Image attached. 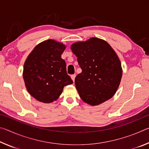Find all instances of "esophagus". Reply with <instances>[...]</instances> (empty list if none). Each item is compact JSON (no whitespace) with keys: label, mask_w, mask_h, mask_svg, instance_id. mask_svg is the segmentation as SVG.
Returning <instances> with one entry per match:
<instances>
[{"label":"esophagus","mask_w":149,"mask_h":149,"mask_svg":"<svg viewBox=\"0 0 149 149\" xmlns=\"http://www.w3.org/2000/svg\"><path fill=\"white\" fill-rule=\"evenodd\" d=\"M75 74L71 75V78H72V79L73 80V81H74H74H75Z\"/></svg>","instance_id":"esophagus-1"}]
</instances>
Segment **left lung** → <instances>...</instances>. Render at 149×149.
Masks as SVG:
<instances>
[{
  "mask_svg": "<svg viewBox=\"0 0 149 149\" xmlns=\"http://www.w3.org/2000/svg\"><path fill=\"white\" fill-rule=\"evenodd\" d=\"M71 49L82 70L75 78V87L84 102L92 106L112 98L122 76L121 62L110 45L93 37L73 44Z\"/></svg>",
  "mask_w": 149,
  "mask_h": 149,
  "instance_id": "1",
  "label": "left lung"
}]
</instances>
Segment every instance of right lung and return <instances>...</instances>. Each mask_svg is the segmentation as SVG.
<instances>
[{"label":"right lung","mask_w":149,"mask_h":149,"mask_svg":"<svg viewBox=\"0 0 149 149\" xmlns=\"http://www.w3.org/2000/svg\"><path fill=\"white\" fill-rule=\"evenodd\" d=\"M65 48L60 42L47 40L37 45L25 62V85L29 94L40 102L56 100L64 86L73 84L61 58Z\"/></svg>","instance_id":"add662e5"}]
</instances>
